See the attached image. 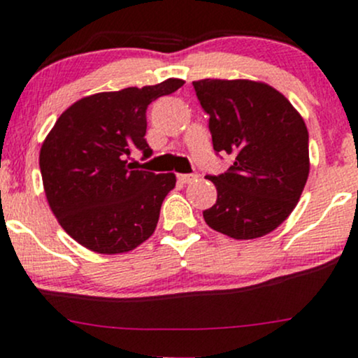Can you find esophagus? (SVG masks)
<instances>
[{"mask_svg": "<svg viewBox=\"0 0 358 358\" xmlns=\"http://www.w3.org/2000/svg\"><path fill=\"white\" fill-rule=\"evenodd\" d=\"M178 180L182 183H192L194 180H197V175L195 173H190V175L188 173H182V175H178Z\"/></svg>", "mask_w": 358, "mask_h": 358, "instance_id": "esophagus-1", "label": "esophagus"}]
</instances>
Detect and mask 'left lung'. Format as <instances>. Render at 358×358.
I'll return each mask as SVG.
<instances>
[{
  "label": "left lung",
  "mask_w": 358,
  "mask_h": 358,
  "mask_svg": "<svg viewBox=\"0 0 358 358\" xmlns=\"http://www.w3.org/2000/svg\"><path fill=\"white\" fill-rule=\"evenodd\" d=\"M215 152L234 156L222 175L207 176L217 200L203 219L217 233L255 239L277 229L299 202L309 175V134L280 92L262 81L199 80Z\"/></svg>",
  "instance_id": "obj_1"
}]
</instances>
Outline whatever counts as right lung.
Masks as SVG:
<instances>
[{
  "label": "right lung",
  "mask_w": 358,
  "mask_h": 358,
  "mask_svg": "<svg viewBox=\"0 0 358 358\" xmlns=\"http://www.w3.org/2000/svg\"><path fill=\"white\" fill-rule=\"evenodd\" d=\"M185 81L170 78L144 88L103 92L78 100L61 113L42 143L38 164L50 210L85 248L125 253L155 233L173 173L132 170V149L151 155L146 110Z\"/></svg>",
  "instance_id": "obj_1"
}]
</instances>
